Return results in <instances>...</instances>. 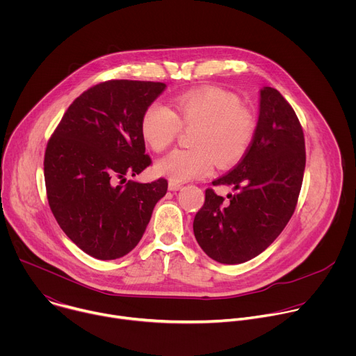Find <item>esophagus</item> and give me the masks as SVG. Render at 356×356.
Wrapping results in <instances>:
<instances>
[{"label": "esophagus", "mask_w": 356, "mask_h": 356, "mask_svg": "<svg viewBox=\"0 0 356 356\" xmlns=\"http://www.w3.org/2000/svg\"><path fill=\"white\" fill-rule=\"evenodd\" d=\"M181 188V184L180 183H176V181H169V190L172 191H176V190H180Z\"/></svg>", "instance_id": "34e87169"}]
</instances>
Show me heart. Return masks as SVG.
<instances>
[{
	"label": "heart",
	"mask_w": 356,
	"mask_h": 356,
	"mask_svg": "<svg viewBox=\"0 0 356 356\" xmlns=\"http://www.w3.org/2000/svg\"><path fill=\"white\" fill-rule=\"evenodd\" d=\"M176 113L161 101L152 103L140 118L145 142L156 152L169 147L181 127H195L191 149H176L156 169L170 181L181 183L209 175L217 159L228 166L249 149L257 131L253 113L239 98L221 88H200L175 98Z\"/></svg>",
	"instance_id": "heart-1"
}]
</instances>
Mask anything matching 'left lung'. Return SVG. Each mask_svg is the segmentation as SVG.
Wrapping results in <instances>:
<instances>
[{"mask_svg":"<svg viewBox=\"0 0 356 356\" xmlns=\"http://www.w3.org/2000/svg\"><path fill=\"white\" fill-rule=\"evenodd\" d=\"M306 168L301 124L272 87L261 90L259 118L253 140L239 163L213 186H231L227 198L213 188L194 217V236L207 255L227 265L262 253L291 218Z\"/></svg>","mask_w":356,"mask_h":356,"instance_id":"8db88e82","label":"left lung"}]
</instances>
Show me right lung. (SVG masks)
<instances>
[{
	"label": "right lung",
	"instance_id": "add662e5",
	"mask_svg": "<svg viewBox=\"0 0 356 356\" xmlns=\"http://www.w3.org/2000/svg\"><path fill=\"white\" fill-rule=\"evenodd\" d=\"M165 88L158 81L99 83L73 101L47 142L49 207L63 232L92 258L111 261L129 253L168 191L166 179L122 184L152 163L140 118Z\"/></svg>",
	"mask_w": 356,
	"mask_h": 356
}]
</instances>
